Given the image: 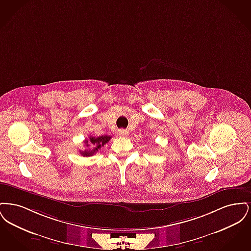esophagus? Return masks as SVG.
Segmentation results:
<instances>
[{"mask_svg":"<svg viewBox=\"0 0 251 251\" xmlns=\"http://www.w3.org/2000/svg\"><path fill=\"white\" fill-rule=\"evenodd\" d=\"M119 134L120 136H127L128 135V131L127 130H124V129H121L119 131Z\"/></svg>","mask_w":251,"mask_h":251,"instance_id":"esophagus-1","label":"esophagus"}]
</instances>
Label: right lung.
Returning <instances> with one entry per match:
<instances>
[{
	"label": "right lung",
	"mask_w": 251,
	"mask_h": 251,
	"mask_svg": "<svg viewBox=\"0 0 251 251\" xmlns=\"http://www.w3.org/2000/svg\"><path fill=\"white\" fill-rule=\"evenodd\" d=\"M110 139H111V136L109 135H101L99 137L89 136L88 139H85L84 141V147L86 148L91 147V149H85L84 151H80V154L84 157H88V156L95 154L101 147H103L105 144L109 142Z\"/></svg>",
	"instance_id": "add662e5"
}]
</instances>
